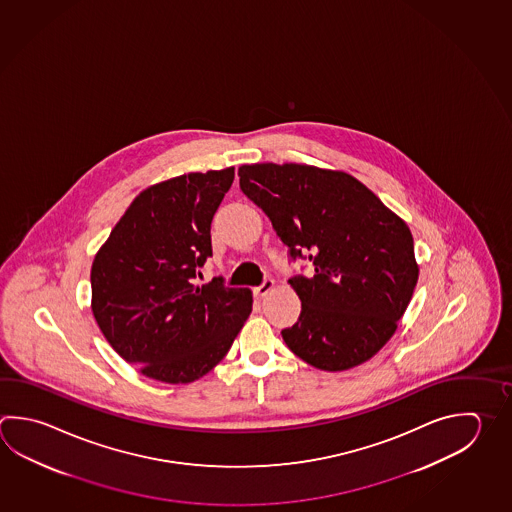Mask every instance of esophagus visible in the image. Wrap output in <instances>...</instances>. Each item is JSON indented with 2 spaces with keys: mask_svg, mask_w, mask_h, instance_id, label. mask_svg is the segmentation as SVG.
<instances>
[{
  "mask_svg": "<svg viewBox=\"0 0 512 512\" xmlns=\"http://www.w3.org/2000/svg\"><path fill=\"white\" fill-rule=\"evenodd\" d=\"M273 288H275V282L271 279H266L262 282L261 286L255 288V295H257V297H266Z\"/></svg>",
  "mask_w": 512,
  "mask_h": 512,
  "instance_id": "esophagus-1",
  "label": "esophagus"
}]
</instances>
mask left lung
<instances>
[{"label":"left lung","instance_id":"obj_1","mask_svg":"<svg viewBox=\"0 0 512 512\" xmlns=\"http://www.w3.org/2000/svg\"><path fill=\"white\" fill-rule=\"evenodd\" d=\"M241 190L270 217L290 257L315 275L288 280L302 311L282 329L286 346L322 371H346L375 357L395 335L413 297V235L353 175L308 164L239 168Z\"/></svg>","mask_w":512,"mask_h":512}]
</instances>
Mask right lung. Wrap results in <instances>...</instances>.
I'll return each instance as SVG.
<instances>
[{
  "label": "right lung",
  "mask_w": 512,
  "mask_h": 512,
  "mask_svg": "<svg viewBox=\"0 0 512 512\" xmlns=\"http://www.w3.org/2000/svg\"><path fill=\"white\" fill-rule=\"evenodd\" d=\"M235 168L179 175L128 206L92 262V313L117 355L148 378L190 384L226 357L250 317L248 288L195 286Z\"/></svg>",
  "instance_id": "1"
}]
</instances>
